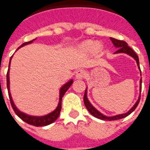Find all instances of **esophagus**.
<instances>
[{"instance_id": "esophagus-1", "label": "esophagus", "mask_w": 150, "mask_h": 150, "mask_svg": "<svg viewBox=\"0 0 150 150\" xmlns=\"http://www.w3.org/2000/svg\"><path fill=\"white\" fill-rule=\"evenodd\" d=\"M85 76V72L83 69H79L76 72V78L80 80V79H83Z\"/></svg>"}]
</instances>
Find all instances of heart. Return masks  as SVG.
Segmentation results:
<instances>
[{"instance_id":"heart-1","label":"heart","mask_w":150,"mask_h":150,"mask_svg":"<svg viewBox=\"0 0 150 150\" xmlns=\"http://www.w3.org/2000/svg\"><path fill=\"white\" fill-rule=\"evenodd\" d=\"M80 49L83 52H96L100 50V46L98 43L94 42L92 40H86L80 45Z\"/></svg>"}]
</instances>
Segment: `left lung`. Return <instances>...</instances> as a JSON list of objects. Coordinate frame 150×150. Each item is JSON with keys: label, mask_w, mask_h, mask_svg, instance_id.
Wrapping results in <instances>:
<instances>
[{"label": "left lung", "mask_w": 150, "mask_h": 150, "mask_svg": "<svg viewBox=\"0 0 150 150\" xmlns=\"http://www.w3.org/2000/svg\"><path fill=\"white\" fill-rule=\"evenodd\" d=\"M112 43L114 45V47L117 48V52H114V54H120V53H124V54H128L129 56L132 57L133 59L135 60V62L137 63V66H138V68H139V71H140V75L142 76L141 74V69H140V67H139V57L136 54V53L133 51V50L131 48V47L127 45V44L124 40H117L115 38H110ZM141 90H142V77L140 79V81H139V96L138 98V100L136 101V103H134V105L132 106L131 109H130L127 112L125 113H122V114H118L115 115V116H112V117H108V116H105V115L103 114L102 112H99L96 107H94L92 104L90 103V101L88 100V87L86 88L85 92H84V96H83V103H84V105H85L86 108L88 109V110L89 111V112L91 113L92 116L97 117L98 119L103 120H120L122 119V118H125V117H127L128 115L131 114L133 111H134L136 107L138 106L139 103V101H140V94H141Z\"/></svg>", "instance_id": "left-lung-1"}]
</instances>
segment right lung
Segmentation results:
<instances>
[{
  "label": "right lung",
  "mask_w": 150,
  "mask_h": 150,
  "mask_svg": "<svg viewBox=\"0 0 150 150\" xmlns=\"http://www.w3.org/2000/svg\"><path fill=\"white\" fill-rule=\"evenodd\" d=\"M37 39V38H36ZM36 39H33V40L29 41V42L23 43V45L18 47V48L17 50H18L20 47H24L25 45H30L31 43H33ZM13 55L11 57L10 59V61H9V66H8V73H7V88H8V96L9 98H10V102H11V106L13 108L14 111L16 113V115L18 116L19 118L23 120V121H25V123H27L29 125H33V126H36V127H40V126H47L48 125H51L53 122H54L58 117L59 116V113H60V111H61V109H62V97L64 96V94L67 92V91L69 88V87L72 85V83L74 82V80L73 79H70L69 81H68L66 83H64L63 85L59 89V103H58V105L57 107L55 108V110H54L52 112H49L46 115H43V116H33V115H29L27 113H25V112H22L20 110H18L17 106L16 105L15 103H14L13 98H12V96H11V91H10V77H9V72H10V65H11V59H12Z\"/></svg>",
  "instance_id": "add662e5"
}]
</instances>
